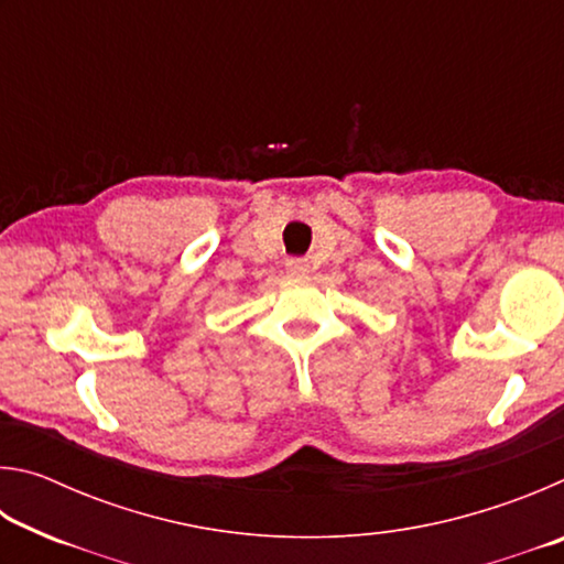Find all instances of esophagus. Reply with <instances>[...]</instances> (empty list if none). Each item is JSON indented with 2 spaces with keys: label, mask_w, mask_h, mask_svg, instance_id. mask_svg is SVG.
Wrapping results in <instances>:
<instances>
[{
  "label": "esophagus",
  "mask_w": 564,
  "mask_h": 564,
  "mask_svg": "<svg viewBox=\"0 0 564 564\" xmlns=\"http://www.w3.org/2000/svg\"><path fill=\"white\" fill-rule=\"evenodd\" d=\"M285 271H289L291 279H305V275H308V271H311V265H308V261H303V259H291L289 263H285Z\"/></svg>",
  "instance_id": "34e87169"
}]
</instances>
